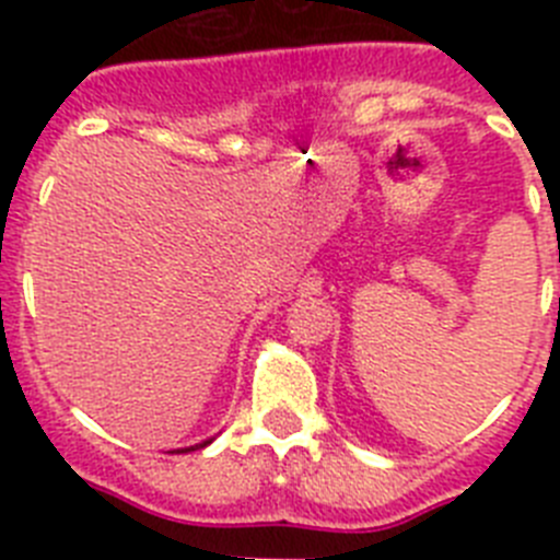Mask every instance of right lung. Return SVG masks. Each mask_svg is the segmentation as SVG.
Wrapping results in <instances>:
<instances>
[{
	"instance_id": "right-lung-1",
	"label": "right lung",
	"mask_w": 560,
	"mask_h": 560,
	"mask_svg": "<svg viewBox=\"0 0 560 560\" xmlns=\"http://www.w3.org/2000/svg\"><path fill=\"white\" fill-rule=\"evenodd\" d=\"M212 440H205V443H196V446H187V448H173V452L176 454H187V452H196V448H205V446H210ZM171 452V454H173Z\"/></svg>"
}]
</instances>
